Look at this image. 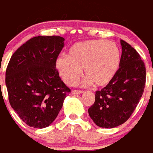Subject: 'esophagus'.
<instances>
[{
	"label": "esophagus",
	"mask_w": 153,
	"mask_h": 153,
	"mask_svg": "<svg viewBox=\"0 0 153 153\" xmlns=\"http://www.w3.org/2000/svg\"><path fill=\"white\" fill-rule=\"evenodd\" d=\"M71 93L73 95H79V94H82V91H81V90H72Z\"/></svg>",
	"instance_id": "esophagus-1"
}]
</instances>
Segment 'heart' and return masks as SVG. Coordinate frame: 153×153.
Listing matches in <instances>:
<instances>
[{
    "label": "heart",
    "mask_w": 153,
    "mask_h": 153,
    "mask_svg": "<svg viewBox=\"0 0 153 153\" xmlns=\"http://www.w3.org/2000/svg\"><path fill=\"white\" fill-rule=\"evenodd\" d=\"M121 61L116 44L106 40H88L72 45L67 57H58L56 66L65 83L73 85L82 75L96 87L108 85L115 76Z\"/></svg>",
    "instance_id": "b5f03b06"
}]
</instances>
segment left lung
<instances>
[{
  "label": "left lung",
  "instance_id": "left-lung-1",
  "mask_svg": "<svg viewBox=\"0 0 153 153\" xmlns=\"http://www.w3.org/2000/svg\"><path fill=\"white\" fill-rule=\"evenodd\" d=\"M122 55L115 76L105 87L96 92V100L88 109L97 126L114 128L125 123L134 113L143 96L146 68L134 48L120 40Z\"/></svg>",
  "mask_w": 153,
  "mask_h": 153
}]
</instances>
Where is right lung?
<instances>
[{
	"label": "right lung",
	"instance_id": "right-lung-1",
	"mask_svg": "<svg viewBox=\"0 0 153 153\" xmlns=\"http://www.w3.org/2000/svg\"><path fill=\"white\" fill-rule=\"evenodd\" d=\"M63 41L62 37L55 35L33 37L10 59L5 71L10 104L30 127L49 126L71 92L56 68Z\"/></svg>",
	"mask_w": 153,
	"mask_h": 153
}]
</instances>
